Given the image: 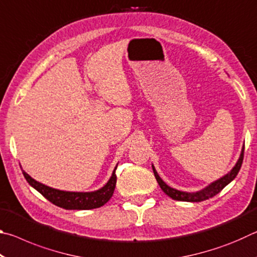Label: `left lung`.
<instances>
[{
    "mask_svg": "<svg viewBox=\"0 0 257 257\" xmlns=\"http://www.w3.org/2000/svg\"><path fill=\"white\" fill-rule=\"evenodd\" d=\"M243 149H245V147H243ZM243 149L241 151L240 158H239L238 162L236 163V165H234L232 170L230 171L228 175H225L224 177L221 178V179L214 181L213 184H211L210 186L206 187V188H204L203 190L197 191V193H185V191H180V190L171 188V187H169L162 179H161V178L158 175V172H156V170L153 167L154 176L156 178V180H158V182H159L161 189H162L164 193L167 194L169 197H171L172 199H176V201H181V202H202V201H205V199L212 198L213 196H215L216 194H219L220 191L222 190L224 187L229 184V182H231L234 179V178H236L239 170H240L241 164H242Z\"/></svg>",
    "mask_w": 257,
    "mask_h": 257,
    "instance_id": "8db88e82",
    "label": "left lung"
}]
</instances>
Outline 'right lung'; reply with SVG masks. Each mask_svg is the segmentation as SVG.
<instances>
[{
  "label": "right lung",
  "instance_id": "obj_1",
  "mask_svg": "<svg viewBox=\"0 0 257 257\" xmlns=\"http://www.w3.org/2000/svg\"><path fill=\"white\" fill-rule=\"evenodd\" d=\"M115 170L116 168L105 186L96 191H90V193H73V191H62L51 188V187L34 180L24 170L23 173L28 184L37 191H40L43 196L49 199L51 203H53L54 205L66 208V210H92V208L101 207L110 201L116 184Z\"/></svg>",
  "mask_w": 257,
  "mask_h": 257
}]
</instances>
